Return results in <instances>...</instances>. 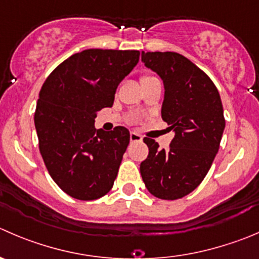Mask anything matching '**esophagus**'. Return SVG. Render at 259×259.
I'll return each mask as SVG.
<instances>
[{
  "label": "esophagus",
  "mask_w": 259,
  "mask_h": 259,
  "mask_svg": "<svg viewBox=\"0 0 259 259\" xmlns=\"http://www.w3.org/2000/svg\"><path fill=\"white\" fill-rule=\"evenodd\" d=\"M142 139V135L138 134V133H130V140H132V142H140Z\"/></svg>",
  "instance_id": "34e87169"
}]
</instances>
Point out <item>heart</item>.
<instances>
[{
  "mask_svg": "<svg viewBox=\"0 0 259 259\" xmlns=\"http://www.w3.org/2000/svg\"><path fill=\"white\" fill-rule=\"evenodd\" d=\"M150 77H152V76H143L142 81H144V79H147V78H150Z\"/></svg>",
  "mask_w": 259,
  "mask_h": 259,
  "instance_id": "1",
  "label": "heart"
}]
</instances>
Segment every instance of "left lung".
<instances>
[{
  "label": "left lung",
  "mask_w": 259,
  "mask_h": 259,
  "mask_svg": "<svg viewBox=\"0 0 259 259\" xmlns=\"http://www.w3.org/2000/svg\"><path fill=\"white\" fill-rule=\"evenodd\" d=\"M145 67L164 84L162 119L173 130L169 149L149 148L140 175L153 196L177 200L192 192L209 172L225 127L222 99L214 82L190 59L175 52H142Z\"/></svg>",
  "instance_id": "obj_1"
}]
</instances>
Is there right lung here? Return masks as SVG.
Segmentation results:
<instances>
[{"instance_id":"right-lung-1","label":"right lung","mask_w":259,"mask_h":259,"mask_svg":"<svg viewBox=\"0 0 259 259\" xmlns=\"http://www.w3.org/2000/svg\"><path fill=\"white\" fill-rule=\"evenodd\" d=\"M138 50L87 49L62 62L42 84L34 122L50 177L82 201L105 196L114 186L129 130H97L95 119L111 107L115 92L139 62Z\"/></svg>"}]
</instances>
